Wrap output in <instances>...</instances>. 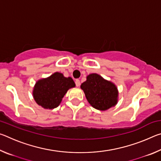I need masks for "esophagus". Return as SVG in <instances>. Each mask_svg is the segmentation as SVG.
<instances>
[{
    "label": "esophagus",
    "mask_w": 161,
    "mask_h": 161,
    "mask_svg": "<svg viewBox=\"0 0 161 161\" xmlns=\"http://www.w3.org/2000/svg\"><path fill=\"white\" fill-rule=\"evenodd\" d=\"M75 84H76V86H80V80H75Z\"/></svg>",
    "instance_id": "34e87169"
}]
</instances>
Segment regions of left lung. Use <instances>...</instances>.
I'll return each mask as SVG.
<instances>
[{
    "label": "left lung",
    "instance_id": "left-lung-1",
    "mask_svg": "<svg viewBox=\"0 0 161 161\" xmlns=\"http://www.w3.org/2000/svg\"><path fill=\"white\" fill-rule=\"evenodd\" d=\"M81 88L89 103L98 110H107L116 104L118 97L116 86L99 75L87 76L86 81L81 84Z\"/></svg>",
    "mask_w": 161,
    "mask_h": 161
}]
</instances>
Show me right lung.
I'll use <instances>...</instances> for the list:
<instances>
[{"instance_id":"1","label":"right lung","mask_w":161,"mask_h":161,"mask_svg":"<svg viewBox=\"0 0 161 161\" xmlns=\"http://www.w3.org/2000/svg\"><path fill=\"white\" fill-rule=\"evenodd\" d=\"M75 86L72 78L64 77L62 73L55 72L50 77L37 81L33 90V97L37 104L53 109L58 107L68 89Z\"/></svg>"}]
</instances>
